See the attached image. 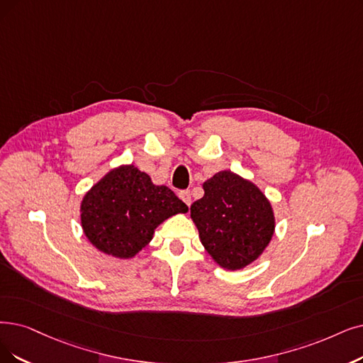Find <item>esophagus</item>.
<instances>
[{"instance_id": "esophagus-1", "label": "esophagus", "mask_w": 363, "mask_h": 363, "mask_svg": "<svg viewBox=\"0 0 363 363\" xmlns=\"http://www.w3.org/2000/svg\"><path fill=\"white\" fill-rule=\"evenodd\" d=\"M179 196H180V199L184 202V204H186L187 207L191 206L192 198H191V192H189V191H182V192L179 194Z\"/></svg>"}]
</instances>
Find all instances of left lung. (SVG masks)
<instances>
[{
    "instance_id": "8db88e82",
    "label": "left lung",
    "mask_w": 363,
    "mask_h": 363,
    "mask_svg": "<svg viewBox=\"0 0 363 363\" xmlns=\"http://www.w3.org/2000/svg\"><path fill=\"white\" fill-rule=\"evenodd\" d=\"M204 196L191 206L199 240L225 269H241L264 253L275 219L259 187L232 171H220L204 182Z\"/></svg>"
}]
</instances>
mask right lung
<instances>
[{
    "instance_id": "1",
    "label": "right lung",
    "mask_w": 363,
    "mask_h": 363,
    "mask_svg": "<svg viewBox=\"0 0 363 363\" xmlns=\"http://www.w3.org/2000/svg\"><path fill=\"white\" fill-rule=\"evenodd\" d=\"M187 206L167 186H156L134 165L108 171L83 196L80 219L84 235L106 255L134 257L168 217Z\"/></svg>"
}]
</instances>
